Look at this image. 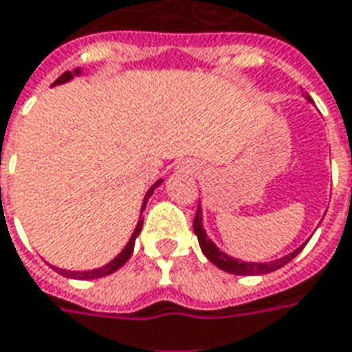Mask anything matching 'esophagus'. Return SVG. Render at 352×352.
I'll use <instances>...</instances> for the list:
<instances>
[{
	"mask_svg": "<svg viewBox=\"0 0 352 352\" xmlns=\"http://www.w3.org/2000/svg\"><path fill=\"white\" fill-rule=\"evenodd\" d=\"M183 169H186L188 173H195L196 166H195V164H190V162H186V164H183Z\"/></svg>",
	"mask_w": 352,
	"mask_h": 352,
	"instance_id": "1",
	"label": "esophagus"
}]
</instances>
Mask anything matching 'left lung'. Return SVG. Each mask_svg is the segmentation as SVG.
<instances>
[{
	"label": "left lung",
	"instance_id": "obj_1",
	"mask_svg": "<svg viewBox=\"0 0 352 352\" xmlns=\"http://www.w3.org/2000/svg\"><path fill=\"white\" fill-rule=\"evenodd\" d=\"M308 100H310V98H308ZM192 229H195L196 236H198V243H200V248H202L204 256H206L214 266L219 267V270H223L227 274H235V276H264V274H270V272H276L279 267H283L285 264H289V262L305 248V245H307V243L300 245L296 250H293L291 254L279 258V260H274V262H243V260L227 256L226 252H221V250L210 241V236L206 235L204 226H202V208H200V204H198V210H196Z\"/></svg>",
	"mask_w": 352,
	"mask_h": 352
}]
</instances>
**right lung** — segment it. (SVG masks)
<instances>
[{
	"instance_id": "add662e5",
	"label": "right lung",
	"mask_w": 352,
	"mask_h": 352,
	"mask_svg": "<svg viewBox=\"0 0 352 352\" xmlns=\"http://www.w3.org/2000/svg\"><path fill=\"white\" fill-rule=\"evenodd\" d=\"M75 75H80V69H75L73 73L71 71H65L63 75L59 76L57 78L56 82L54 85H63V82H69L71 78ZM164 183L162 179L160 181H156L154 185L150 186V190L146 192L144 196V202H142V210H140V216H142V212H144V208H146V202H148V198L152 196V192H154V188L156 186H160ZM142 217H138V223H136L135 227V231H133V235H131V239H129V243L125 245V248L117 254L109 264H106V266H102V267H96V270H88V272H71V270H61V267H54L56 270L57 274H61V276H65V277H71V279H98V277H104V276H109V274H113V272H117L119 267L123 266L125 264L126 260L131 258V254H133V250H135V241H136V236H138V233H140V229H142Z\"/></svg>"
}]
</instances>
